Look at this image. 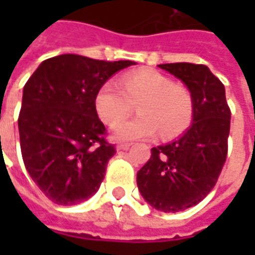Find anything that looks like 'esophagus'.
Instances as JSON below:
<instances>
[{"mask_svg":"<svg viewBox=\"0 0 255 255\" xmlns=\"http://www.w3.org/2000/svg\"><path fill=\"white\" fill-rule=\"evenodd\" d=\"M132 144L130 143H119L116 147H118V150H128L129 147H130Z\"/></svg>","mask_w":255,"mask_h":255,"instance_id":"obj_1","label":"esophagus"}]
</instances>
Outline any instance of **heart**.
<instances>
[{"label": "heart", "mask_w": 255, "mask_h": 255, "mask_svg": "<svg viewBox=\"0 0 255 255\" xmlns=\"http://www.w3.org/2000/svg\"><path fill=\"white\" fill-rule=\"evenodd\" d=\"M141 115L130 123L119 125V139L149 137L156 132L163 140L179 137L190 128L194 118V101L190 91L174 84L169 76L154 69L126 74L121 86L108 81L95 95V109L108 126H116L134 110Z\"/></svg>", "instance_id": "obj_1"}]
</instances>
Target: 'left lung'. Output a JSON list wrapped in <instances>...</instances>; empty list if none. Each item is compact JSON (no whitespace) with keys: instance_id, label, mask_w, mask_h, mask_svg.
Instances as JSON below:
<instances>
[{"instance_id":"8db88e82","label":"left lung","mask_w":255,"mask_h":255,"mask_svg":"<svg viewBox=\"0 0 255 255\" xmlns=\"http://www.w3.org/2000/svg\"><path fill=\"white\" fill-rule=\"evenodd\" d=\"M181 79L194 101L191 128L179 140L152 149L137 187L156 210L177 213L199 204L216 186L229 152L231 112L221 81L206 65H159Z\"/></svg>"}]
</instances>
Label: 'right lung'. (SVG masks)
I'll return each mask as SVG.
<instances>
[{
  "label": "right lung",
  "mask_w": 255,
  "mask_h": 255,
  "mask_svg": "<svg viewBox=\"0 0 255 255\" xmlns=\"http://www.w3.org/2000/svg\"><path fill=\"white\" fill-rule=\"evenodd\" d=\"M132 61L65 54L49 58L26 81L18 116L25 169L45 196L72 206L99 189L116 153L95 109V95Z\"/></svg>",
  "instance_id": "obj_1"
}]
</instances>
